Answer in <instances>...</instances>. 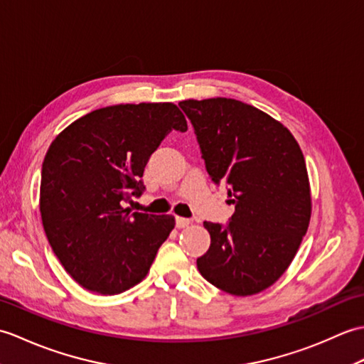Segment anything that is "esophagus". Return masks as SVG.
Wrapping results in <instances>:
<instances>
[{"instance_id": "obj_1", "label": "esophagus", "mask_w": 364, "mask_h": 364, "mask_svg": "<svg viewBox=\"0 0 364 364\" xmlns=\"http://www.w3.org/2000/svg\"><path fill=\"white\" fill-rule=\"evenodd\" d=\"M191 221L190 220H187V218H182V216H177L176 218V225L179 229H183V228H187V225L190 224Z\"/></svg>"}]
</instances>
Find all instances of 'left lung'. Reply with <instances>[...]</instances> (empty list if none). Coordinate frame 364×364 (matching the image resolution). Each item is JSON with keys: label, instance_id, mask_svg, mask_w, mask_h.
Returning <instances> with one entry per match:
<instances>
[{"label": "left lung", "instance_id": "8db88e82", "mask_svg": "<svg viewBox=\"0 0 364 364\" xmlns=\"http://www.w3.org/2000/svg\"><path fill=\"white\" fill-rule=\"evenodd\" d=\"M207 171L228 188L235 213L223 228L204 223L210 247L198 269L233 296L262 293L282 277L311 218L302 149L271 115L232 98L185 100Z\"/></svg>", "mask_w": 364, "mask_h": 364}]
</instances>
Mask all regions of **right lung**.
Segmentation results:
<instances>
[{"label":"right lung","instance_id":"add662e5","mask_svg":"<svg viewBox=\"0 0 364 364\" xmlns=\"http://www.w3.org/2000/svg\"><path fill=\"white\" fill-rule=\"evenodd\" d=\"M188 129L173 102L115 104L77 118L55 136L42 165L46 238L80 287L124 293L146 277L176 221L124 208L140 196L149 157L169 131Z\"/></svg>","mask_w":364,"mask_h":364}]
</instances>
